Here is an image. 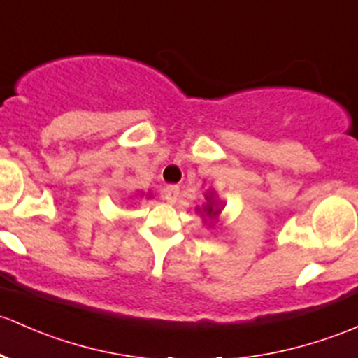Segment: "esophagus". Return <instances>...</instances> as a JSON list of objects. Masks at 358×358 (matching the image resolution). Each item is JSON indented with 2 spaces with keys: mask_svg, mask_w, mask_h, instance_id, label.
Segmentation results:
<instances>
[{
  "mask_svg": "<svg viewBox=\"0 0 358 358\" xmlns=\"http://www.w3.org/2000/svg\"><path fill=\"white\" fill-rule=\"evenodd\" d=\"M178 195H180V187L169 185V187H166V190H164L163 197H164V201L169 202V204H175V202L178 201Z\"/></svg>",
  "mask_w": 358,
  "mask_h": 358,
  "instance_id": "34e87169",
  "label": "esophagus"
}]
</instances>
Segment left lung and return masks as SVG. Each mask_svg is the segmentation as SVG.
Returning a JSON list of instances; mask_svg holds the SVG:
<instances>
[{
    "instance_id": "left-lung-1",
    "label": "left lung",
    "mask_w": 358,
    "mask_h": 358,
    "mask_svg": "<svg viewBox=\"0 0 358 358\" xmlns=\"http://www.w3.org/2000/svg\"><path fill=\"white\" fill-rule=\"evenodd\" d=\"M197 213L204 217L206 223L209 221V227L217 220V216L221 214V206H220V202L214 199L213 192L206 194V204L202 206V208H197Z\"/></svg>"
}]
</instances>
